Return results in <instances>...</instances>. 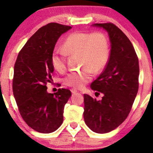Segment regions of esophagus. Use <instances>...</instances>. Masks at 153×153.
Here are the masks:
<instances>
[{"instance_id": "1", "label": "esophagus", "mask_w": 153, "mask_h": 153, "mask_svg": "<svg viewBox=\"0 0 153 153\" xmlns=\"http://www.w3.org/2000/svg\"><path fill=\"white\" fill-rule=\"evenodd\" d=\"M71 92H72V94H76V93H77V92H78L76 89H75V88H72V89L71 90Z\"/></svg>"}]
</instances>
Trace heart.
Instances as JSON below:
<instances>
[{"label": "heart", "mask_w": 153, "mask_h": 153, "mask_svg": "<svg viewBox=\"0 0 153 153\" xmlns=\"http://www.w3.org/2000/svg\"><path fill=\"white\" fill-rule=\"evenodd\" d=\"M67 54L79 55L81 66L78 71L68 74L64 79L65 84L76 88H81L92 79L94 71L102 69L107 63L108 56V44L104 33L76 32L71 33L64 42L63 50L55 48L51 55V65L58 72L66 68Z\"/></svg>", "instance_id": "1"}]
</instances>
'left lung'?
<instances>
[{"label":"left lung","mask_w":153,"mask_h":153,"mask_svg":"<svg viewBox=\"0 0 153 153\" xmlns=\"http://www.w3.org/2000/svg\"><path fill=\"white\" fill-rule=\"evenodd\" d=\"M108 33L111 43L106 68L90 88L102 93L97 100L85 94L84 118L87 126L98 134H105L121 125L130 112L138 90V59L132 44L113 24H95Z\"/></svg>","instance_id":"8db88e82"}]
</instances>
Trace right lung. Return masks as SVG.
Masks as SVG:
<instances>
[{
	"label": "right lung",
	"mask_w": 153,
	"mask_h": 153,
	"mask_svg": "<svg viewBox=\"0 0 153 153\" xmlns=\"http://www.w3.org/2000/svg\"><path fill=\"white\" fill-rule=\"evenodd\" d=\"M71 29L56 23L40 28L27 41L17 56L14 66L13 91L22 118L38 132L48 134L63 123L65 105L71 97L68 89L47 92L54 69L51 55L63 33Z\"/></svg>",
	"instance_id": "right-lung-1"
}]
</instances>
